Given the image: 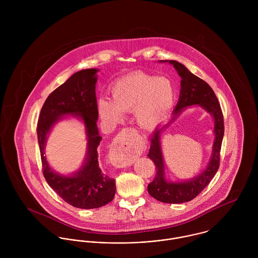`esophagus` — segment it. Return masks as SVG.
<instances>
[{
  "label": "esophagus",
  "mask_w": 258,
  "mask_h": 258,
  "mask_svg": "<svg viewBox=\"0 0 258 258\" xmlns=\"http://www.w3.org/2000/svg\"><path fill=\"white\" fill-rule=\"evenodd\" d=\"M137 135L136 131L131 128L122 130L115 138L110 150V161L116 168H125L132 164L136 146L133 139Z\"/></svg>",
  "instance_id": "34e87169"
}]
</instances>
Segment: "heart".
I'll list each match as a JSON object with an SVG mask.
<instances>
[{"mask_svg": "<svg viewBox=\"0 0 258 258\" xmlns=\"http://www.w3.org/2000/svg\"><path fill=\"white\" fill-rule=\"evenodd\" d=\"M112 100H98L102 119L118 122L123 112L134 111L137 123L151 128L162 121L174 105L176 89L171 79L134 73L118 78L110 89Z\"/></svg>", "mask_w": 258, "mask_h": 258, "instance_id": "b5f03b06", "label": "heart"}]
</instances>
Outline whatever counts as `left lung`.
I'll return each mask as SVG.
<instances>
[{
    "mask_svg": "<svg viewBox=\"0 0 258 258\" xmlns=\"http://www.w3.org/2000/svg\"><path fill=\"white\" fill-rule=\"evenodd\" d=\"M163 61V60H162ZM161 61V62H162ZM173 64L178 74L181 76V91L177 106L173 112V117L168 124L157 128L151 137V146L148 157L156 166V176L148 184V192L159 202L167 204H182L195 199L210 184L220 167L221 148L224 125L223 115L219 100L212 87L203 79L191 74L184 64L176 60H164ZM200 105L209 111L215 121V141L213 153L208 167L197 177L181 183H173L165 180L164 164L160 147V135L162 130L173 120L187 106Z\"/></svg>",
    "mask_w": 258,
    "mask_h": 258,
    "instance_id": "obj_1",
    "label": "left lung"
}]
</instances>
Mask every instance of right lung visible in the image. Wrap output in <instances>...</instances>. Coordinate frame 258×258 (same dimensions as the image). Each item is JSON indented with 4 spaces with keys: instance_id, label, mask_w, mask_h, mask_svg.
Wrapping results in <instances>:
<instances>
[{
    "instance_id": "1",
    "label": "right lung",
    "mask_w": 258,
    "mask_h": 258,
    "mask_svg": "<svg viewBox=\"0 0 258 258\" xmlns=\"http://www.w3.org/2000/svg\"><path fill=\"white\" fill-rule=\"evenodd\" d=\"M98 70H83L73 74L46 98L37 121V140L42 173L49 186L68 204L78 209H97L110 203L115 196L114 179L104 174L98 163L97 148L102 137L97 129L98 109L95 95ZM64 114L79 116L86 125L89 144L86 162L73 176L51 170L46 162L44 146L52 126Z\"/></svg>"
}]
</instances>
